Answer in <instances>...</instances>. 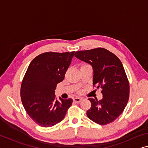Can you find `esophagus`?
Here are the masks:
<instances>
[{
    "instance_id": "esophagus-1",
    "label": "esophagus",
    "mask_w": 148,
    "mask_h": 148,
    "mask_svg": "<svg viewBox=\"0 0 148 148\" xmlns=\"http://www.w3.org/2000/svg\"><path fill=\"white\" fill-rule=\"evenodd\" d=\"M82 99H83V98H82V97H75V98H74V101L75 102H76V103H79V102H81L82 101Z\"/></svg>"
}]
</instances>
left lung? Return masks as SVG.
I'll use <instances>...</instances> for the list:
<instances>
[{
	"label": "left lung",
	"mask_w": 148,
	"mask_h": 148,
	"mask_svg": "<svg viewBox=\"0 0 148 148\" xmlns=\"http://www.w3.org/2000/svg\"><path fill=\"white\" fill-rule=\"evenodd\" d=\"M75 57L92 66L93 86L102 89L101 100L88 99L91 106L87 116L101 125L112 123L122 114L129 99L130 86L121 61L103 48L77 51Z\"/></svg>",
	"instance_id": "8db88e82"
}]
</instances>
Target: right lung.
I'll return each mask as SVG.
<instances>
[{
  "instance_id": "1",
  "label": "right lung",
  "mask_w": 148,
  "mask_h": 148,
  "mask_svg": "<svg viewBox=\"0 0 148 148\" xmlns=\"http://www.w3.org/2000/svg\"><path fill=\"white\" fill-rule=\"evenodd\" d=\"M74 54L42 53L27 68L21 85V99L28 115L39 126L51 127L61 122L73 102L60 97L57 101L55 90L64 79Z\"/></svg>"
}]
</instances>
